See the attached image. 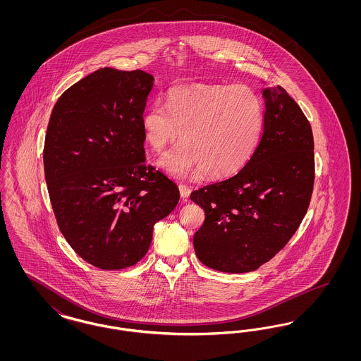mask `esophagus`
Masks as SVG:
<instances>
[{"instance_id": "obj_1", "label": "esophagus", "mask_w": 361, "mask_h": 361, "mask_svg": "<svg viewBox=\"0 0 361 361\" xmlns=\"http://www.w3.org/2000/svg\"><path fill=\"white\" fill-rule=\"evenodd\" d=\"M178 189H180L181 197H183V199H188L189 195H190V189H189V187H187L185 184H180Z\"/></svg>"}]
</instances>
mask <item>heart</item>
<instances>
[{"label":"heart","instance_id":"obj_1","mask_svg":"<svg viewBox=\"0 0 361 361\" xmlns=\"http://www.w3.org/2000/svg\"><path fill=\"white\" fill-rule=\"evenodd\" d=\"M264 108L246 85H177L166 106L155 103L142 115L145 142L161 154L181 133V146L162 157L159 165L177 177L200 172L222 178L247 164L262 133Z\"/></svg>","mask_w":361,"mask_h":361}]
</instances>
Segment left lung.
I'll use <instances>...</instances> for the list:
<instances>
[{
    "mask_svg": "<svg viewBox=\"0 0 361 361\" xmlns=\"http://www.w3.org/2000/svg\"><path fill=\"white\" fill-rule=\"evenodd\" d=\"M264 130L235 176L193 190L204 209L193 235L197 258L212 269L246 274L287 245L303 221L314 187V139L307 118L281 86L262 90Z\"/></svg>",
    "mask_w": 361,
    "mask_h": 361,
    "instance_id": "1",
    "label": "left lung"
}]
</instances>
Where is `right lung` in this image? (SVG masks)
<instances>
[{"label": "right lung", "instance_id": "right-lung-1", "mask_svg": "<svg viewBox=\"0 0 361 361\" xmlns=\"http://www.w3.org/2000/svg\"><path fill=\"white\" fill-rule=\"evenodd\" d=\"M153 81L142 70H96L63 92L49 121L43 162L59 230L104 271L135 265L180 199L172 180L145 165L140 119Z\"/></svg>", "mask_w": 361, "mask_h": 361}]
</instances>
